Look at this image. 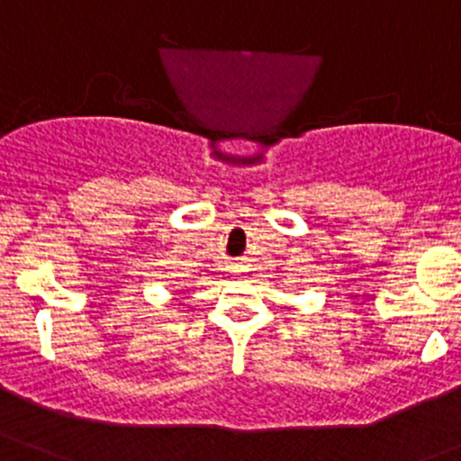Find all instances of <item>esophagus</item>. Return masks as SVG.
I'll return each mask as SVG.
<instances>
[{"instance_id": "esophagus-1", "label": "esophagus", "mask_w": 461, "mask_h": 461, "mask_svg": "<svg viewBox=\"0 0 461 461\" xmlns=\"http://www.w3.org/2000/svg\"><path fill=\"white\" fill-rule=\"evenodd\" d=\"M236 267H239V272H243V269H240V267H243V265H236Z\"/></svg>"}]
</instances>
